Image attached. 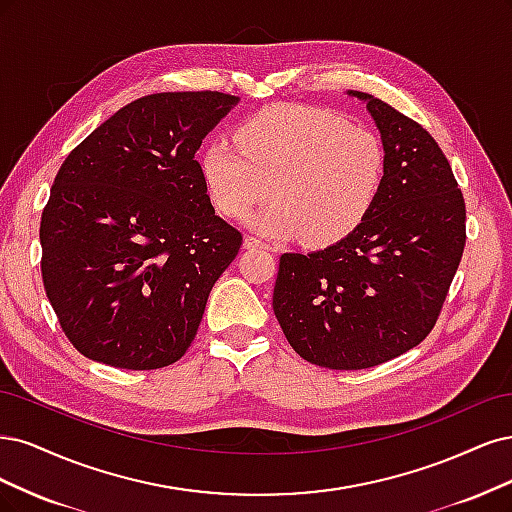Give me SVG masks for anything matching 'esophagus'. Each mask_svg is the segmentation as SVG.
I'll return each instance as SVG.
<instances>
[{
	"label": "esophagus",
	"mask_w": 512,
	"mask_h": 512,
	"mask_svg": "<svg viewBox=\"0 0 512 512\" xmlns=\"http://www.w3.org/2000/svg\"><path fill=\"white\" fill-rule=\"evenodd\" d=\"M244 249H270V246L257 236H246L244 238Z\"/></svg>",
	"instance_id": "obj_1"
}]
</instances>
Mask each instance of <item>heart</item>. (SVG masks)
I'll use <instances>...</instances> for the list:
<instances>
[{"label": "heart", "mask_w": 512, "mask_h": 512, "mask_svg": "<svg viewBox=\"0 0 512 512\" xmlns=\"http://www.w3.org/2000/svg\"><path fill=\"white\" fill-rule=\"evenodd\" d=\"M236 146L210 142L200 172L210 204L240 219L259 202L251 227L270 238H302L329 246L351 236L368 219L387 178L383 140L338 114L278 104L246 119Z\"/></svg>", "instance_id": "obj_1"}]
</instances>
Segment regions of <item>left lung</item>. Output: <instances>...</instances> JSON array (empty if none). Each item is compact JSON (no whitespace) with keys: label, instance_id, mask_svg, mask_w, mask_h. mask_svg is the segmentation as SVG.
Here are the masks:
<instances>
[{"label":"left lung","instance_id":"left-lung-1","mask_svg":"<svg viewBox=\"0 0 512 512\" xmlns=\"http://www.w3.org/2000/svg\"><path fill=\"white\" fill-rule=\"evenodd\" d=\"M387 151L381 195L351 236L317 253H283L274 315L293 351L329 370H364L432 332L466 246V202L438 142L374 95Z\"/></svg>","mask_w":512,"mask_h":512}]
</instances>
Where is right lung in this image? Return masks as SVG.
<instances>
[{"mask_svg": "<svg viewBox=\"0 0 512 512\" xmlns=\"http://www.w3.org/2000/svg\"><path fill=\"white\" fill-rule=\"evenodd\" d=\"M238 104L219 91L153 93L65 157L42 210V280L74 349L123 370L178 361L242 234L208 200L195 161Z\"/></svg>", "mask_w": 512, "mask_h": 512, "instance_id": "obj_1", "label": "right lung"}]
</instances>
